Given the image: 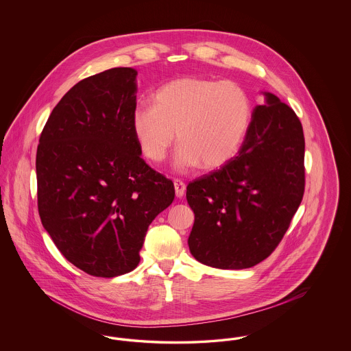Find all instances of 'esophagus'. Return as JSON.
Returning <instances> with one entry per match:
<instances>
[{
  "mask_svg": "<svg viewBox=\"0 0 351 351\" xmlns=\"http://www.w3.org/2000/svg\"><path fill=\"white\" fill-rule=\"evenodd\" d=\"M173 185H175V192H176V197H179V199H182L184 196V192H185V183L182 182L180 179H175V182H173Z\"/></svg>",
  "mask_w": 351,
  "mask_h": 351,
  "instance_id": "34e87169",
  "label": "esophagus"
}]
</instances>
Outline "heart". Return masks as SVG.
<instances>
[{
    "label": "heart",
    "mask_w": 351,
    "mask_h": 351,
    "mask_svg": "<svg viewBox=\"0 0 351 351\" xmlns=\"http://www.w3.org/2000/svg\"><path fill=\"white\" fill-rule=\"evenodd\" d=\"M251 117L250 95L239 84L184 76L160 86L152 105H136L132 125L152 162H163L178 138V167L213 169L241 149Z\"/></svg>",
    "instance_id": "b5f03b06"
}]
</instances>
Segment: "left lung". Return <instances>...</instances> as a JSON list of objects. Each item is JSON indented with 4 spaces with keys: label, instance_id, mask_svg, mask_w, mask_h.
Masks as SVG:
<instances>
[{
    "label": "left lung",
    "instance_id": "1",
    "mask_svg": "<svg viewBox=\"0 0 351 351\" xmlns=\"http://www.w3.org/2000/svg\"><path fill=\"white\" fill-rule=\"evenodd\" d=\"M256 105L238 154L188 184L195 213L188 245L202 265L250 268L268 258L288 230L305 188L300 119L275 95Z\"/></svg>",
    "mask_w": 351,
    "mask_h": 351
}]
</instances>
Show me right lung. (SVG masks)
I'll return each instance as SVG.
<instances>
[{
    "instance_id": "add662e5",
    "label": "right lung",
    "mask_w": 351,
    "mask_h": 351,
    "mask_svg": "<svg viewBox=\"0 0 351 351\" xmlns=\"http://www.w3.org/2000/svg\"><path fill=\"white\" fill-rule=\"evenodd\" d=\"M135 77L112 68L73 85L36 150L42 225L68 262L97 278L138 266L151 222L175 199L172 180L141 158Z\"/></svg>"
}]
</instances>
